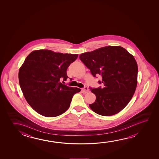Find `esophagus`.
Segmentation results:
<instances>
[{
    "label": "esophagus",
    "mask_w": 159,
    "mask_h": 159,
    "mask_svg": "<svg viewBox=\"0 0 159 159\" xmlns=\"http://www.w3.org/2000/svg\"><path fill=\"white\" fill-rule=\"evenodd\" d=\"M81 91H82V93H84V94H86L87 93H88L89 91V88L88 87H85L84 88L82 89Z\"/></svg>",
    "instance_id": "1"
}]
</instances>
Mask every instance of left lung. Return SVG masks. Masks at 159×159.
Wrapping results in <instances>:
<instances>
[{"mask_svg": "<svg viewBox=\"0 0 159 159\" xmlns=\"http://www.w3.org/2000/svg\"><path fill=\"white\" fill-rule=\"evenodd\" d=\"M81 61L95 77L101 75L103 88L90 89L96 96L89 104L102 116L120 112L130 102L138 84V64L134 56L120 46H107L80 55Z\"/></svg>", "mask_w": 159, "mask_h": 159, "instance_id": "obj_1", "label": "left lung"}]
</instances>
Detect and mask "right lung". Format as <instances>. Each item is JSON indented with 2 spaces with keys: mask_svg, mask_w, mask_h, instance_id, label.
Wrapping results in <instances>:
<instances>
[{
  "mask_svg": "<svg viewBox=\"0 0 159 159\" xmlns=\"http://www.w3.org/2000/svg\"><path fill=\"white\" fill-rule=\"evenodd\" d=\"M78 56L42 49L26 57L19 70V84L26 102L39 114H62L70 107L73 95L81 91L60 83L68 78L66 70Z\"/></svg>",
  "mask_w": 159,
  "mask_h": 159,
  "instance_id": "right-lung-1",
  "label": "right lung"
}]
</instances>
